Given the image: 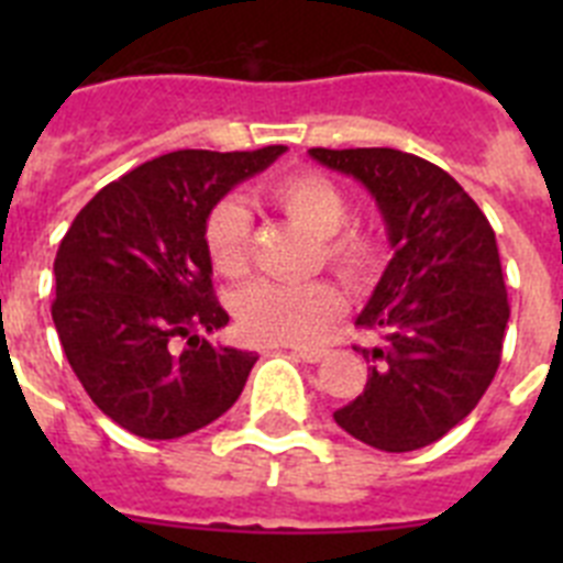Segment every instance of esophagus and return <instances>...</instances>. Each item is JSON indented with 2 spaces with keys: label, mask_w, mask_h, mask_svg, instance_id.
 <instances>
[{
  "label": "esophagus",
  "mask_w": 563,
  "mask_h": 563,
  "mask_svg": "<svg viewBox=\"0 0 563 563\" xmlns=\"http://www.w3.org/2000/svg\"><path fill=\"white\" fill-rule=\"evenodd\" d=\"M292 355L301 357V361H307V363H318V361H324L327 350H310V346H296V350H292Z\"/></svg>",
  "instance_id": "obj_1"
}]
</instances>
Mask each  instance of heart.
Masks as SVG:
<instances>
[{
    "label": "heart",
    "mask_w": 563,
    "mask_h": 563,
    "mask_svg": "<svg viewBox=\"0 0 563 563\" xmlns=\"http://www.w3.org/2000/svg\"><path fill=\"white\" fill-rule=\"evenodd\" d=\"M267 194L292 222L321 236L324 258L352 285H369L380 273V239L363 228H343L350 217V200L327 174H285L271 183ZM251 239L253 220L245 202L225 197L211 208L206 220V251L217 273L228 278L245 276L251 265ZM341 312L343 296L330 282H258L245 287L233 301L239 330L256 343H310Z\"/></svg>",
    "instance_id": "1"
}]
</instances>
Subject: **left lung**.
I'll return each mask as SVG.
<instances>
[{
  "instance_id": "obj_1",
  "label": "left lung",
  "mask_w": 563,
  "mask_h": 563,
  "mask_svg": "<svg viewBox=\"0 0 563 563\" xmlns=\"http://www.w3.org/2000/svg\"><path fill=\"white\" fill-rule=\"evenodd\" d=\"M375 197L395 256L355 324L369 366L335 422L372 449H426L476 409L501 361L510 318L496 233L465 188L397 148H310Z\"/></svg>"
}]
</instances>
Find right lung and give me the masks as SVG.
I'll list each match as a JSON object with an SVG mask.
<instances>
[{
  "label": "right lung",
  "mask_w": 563,
  "mask_h": 563,
  "mask_svg": "<svg viewBox=\"0 0 563 563\" xmlns=\"http://www.w3.org/2000/svg\"><path fill=\"white\" fill-rule=\"evenodd\" d=\"M287 146L183 148L109 183L78 211L56 253L53 324L98 409L143 440H174L231 409L258 355L217 346L211 208Z\"/></svg>",
  "instance_id": "right-lung-1"
}]
</instances>
